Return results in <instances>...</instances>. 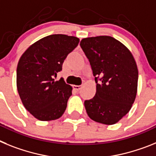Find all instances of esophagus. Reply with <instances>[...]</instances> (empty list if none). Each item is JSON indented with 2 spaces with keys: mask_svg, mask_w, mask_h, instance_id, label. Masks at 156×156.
<instances>
[{
  "mask_svg": "<svg viewBox=\"0 0 156 156\" xmlns=\"http://www.w3.org/2000/svg\"><path fill=\"white\" fill-rule=\"evenodd\" d=\"M73 88H74V89L75 91L78 92L80 89H82V86H73Z\"/></svg>",
  "mask_w": 156,
  "mask_h": 156,
  "instance_id": "obj_1",
  "label": "esophagus"
}]
</instances>
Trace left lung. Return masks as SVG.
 <instances>
[{
    "label": "left lung",
    "instance_id": "1",
    "mask_svg": "<svg viewBox=\"0 0 156 156\" xmlns=\"http://www.w3.org/2000/svg\"><path fill=\"white\" fill-rule=\"evenodd\" d=\"M80 45L97 83L95 96L84 103L86 112L97 122L115 124L129 112L136 98V61L122 43L110 36L83 38Z\"/></svg>",
    "mask_w": 156,
    "mask_h": 156
}]
</instances>
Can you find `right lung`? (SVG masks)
I'll return each instance as SVG.
<instances>
[{
	"label": "right lung",
	"mask_w": 156,
	"mask_h": 156,
	"mask_svg": "<svg viewBox=\"0 0 156 156\" xmlns=\"http://www.w3.org/2000/svg\"><path fill=\"white\" fill-rule=\"evenodd\" d=\"M79 38L52 34L31 44L19 60L17 89L23 106L40 121L63 115L72 87L60 78L55 81L67 55L78 46Z\"/></svg>",
	"instance_id": "add662e5"
}]
</instances>
